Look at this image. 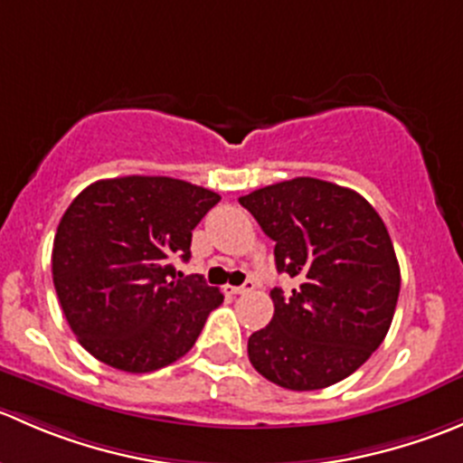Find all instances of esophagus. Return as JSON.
I'll list each match as a JSON object with an SVG mask.
<instances>
[{
	"label": "esophagus",
	"instance_id": "obj_1",
	"mask_svg": "<svg viewBox=\"0 0 463 463\" xmlns=\"http://www.w3.org/2000/svg\"><path fill=\"white\" fill-rule=\"evenodd\" d=\"M255 288V282L253 279H246L241 287H226L228 293H235V296H244V293H250Z\"/></svg>",
	"mask_w": 463,
	"mask_h": 463
}]
</instances>
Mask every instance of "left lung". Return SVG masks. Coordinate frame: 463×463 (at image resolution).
I'll list each match as a JSON object with an SVG mask.
<instances>
[{
	"mask_svg": "<svg viewBox=\"0 0 463 463\" xmlns=\"http://www.w3.org/2000/svg\"><path fill=\"white\" fill-rule=\"evenodd\" d=\"M275 241V266L296 278L273 288L275 314L249 338L261 376L293 392L322 390L358 370L387 335L401 270L385 223L367 199L298 176L240 197Z\"/></svg>",
	"mask_w": 463,
	"mask_h": 463,
	"instance_id": "1",
	"label": "left lung"
}]
</instances>
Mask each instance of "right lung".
Listing matches in <instances>:
<instances>
[{"instance_id":"1","label":"right lung","mask_w":463,"mask_h":463,"mask_svg":"<svg viewBox=\"0 0 463 463\" xmlns=\"http://www.w3.org/2000/svg\"><path fill=\"white\" fill-rule=\"evenodd\" d=\"M213 190L170 176H118L87 185L60 219L53 284L78 343L105 365L145 374L193 349L223 302L202 275L176 278L193 231L219 203Z\"/></svg>"}]
</instances>
